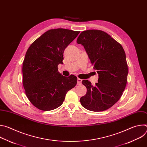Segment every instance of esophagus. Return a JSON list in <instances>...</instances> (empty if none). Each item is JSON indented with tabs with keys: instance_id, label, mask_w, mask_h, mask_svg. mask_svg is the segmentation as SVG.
<instances>
[{
	"instance_id": "1",
	"label": "esophagus",
	"mask_w": 147,
	"mask_h": 147,
	"mask_svg": "<svg viewBox=\"0 0 147 147\" xmlns=\"http://www.w3.org/2000/svg\"><path fill=\"white\" fill-rule=\"evenodd\" d=\"M81 82H82V80L78 78H77V85H81Z\"/></svg>"
}]
</instances>
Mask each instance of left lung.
I'll list each match as a JSON object with an SVG mask.
<instances>
[{"label":"left lung","mask_w":147,"mask_h":147,"mask_svg":"<svg viewBox=\"0 0 147 147\" xmlns=\"http://www.w3.org/2000/svg\"><path fill=\"white\" fill-rule=\"evenodd\" d=\"M77 43L84 46L99 75L94 87L88 80L82 81L87 94L80 98L81 105L93 112L107 110L119 100L126 86L129 70L125 52L119 42L101 30L82 31Z\"/></svg>","instance_id":"left-lung-1"}]
</instances>
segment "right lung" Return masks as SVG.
I'll use <instances>...</instances> for the list:
<instances>
[{
	"label": "right lung",
	"mask_w": 147,
	"mask_h": 147,
	"mask_svg": "<svg viewBox=\"0 0 147 147\" xmlns=\"http://www.w3.org/2000/svg\"><path fill=\"white\" fill-rule=\"evenodd\" d=\"M79 33L52 29L28 49L23 64V83L28 99L36 108L45 111L56 109L63 102L67 91L77 84V77L62 76L57 66L63 64L65 49Z\"/></svg>",
	"instance_id": "obj_1"
}]
</instances>
